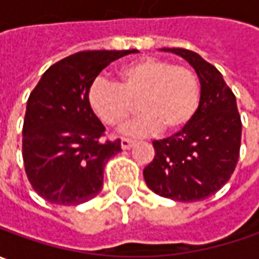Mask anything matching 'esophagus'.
<instances>
[{
  "label": "esophagus",
  "mask_w": 259,
  "mask_h": 259,
  "mask_svg": "<svg viewBox=\"0 0 259 259\" xmlns=\"http://www.w3.org/2000/svg\"><path fill=\"white\" fill-rule=\"evenodd\" d=\"M120 145L123 150H129L130 147L135 145V142H133V140H130V139H121Z\"/></svg>",
  "instance_id": "1"
}]
</instances>
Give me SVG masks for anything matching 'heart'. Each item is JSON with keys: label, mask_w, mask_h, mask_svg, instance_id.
<instances>
[{"label": "heart", "mask_w": 259, "mask_h": 259, "mask_svg": "<svg viewBox=\"0 0 259 259\" xmlns=\"http://www.w3.org/2000/svg\"><path fill=\"white\" fill-rule=\"evenodd\" d=\"M117 84L96 78L89 87L87 100L93 113L110 127L129 120L138 104L140 116L124 133L149 136L162 127L175 132L185 127L198 112L201 83L186 66H175L162 58L146 57L117 70Z\"/></svg>", "instance_id": "obj_1"}]
</instances>
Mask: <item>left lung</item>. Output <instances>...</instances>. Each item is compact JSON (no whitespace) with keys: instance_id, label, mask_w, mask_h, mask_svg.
Returning <instances> with one entry per match:
<instances>
[{"instance_id":"8db88e82","label":"left lung","mask_w":259,"mask_h":259,"mask_svg":"<svg viewBox=\"0 0 259 259\" xmlns=\"http://www.w3.org/2000/svg\"><path fill=\"white\" fill-rule=\"evenodd\" d=\"M185 58L201 83L198 112L182 130L155 140V157L145 167L149 189L179 202L206 199L234 174L239 157L242 123L235 94L217 67L185 49H162Z\"/></svg>"}]
</instances>
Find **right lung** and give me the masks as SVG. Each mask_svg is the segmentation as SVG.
Wrapping results in <instances>:
<instances>
[{
  "mask_svg": "<svg viewBox=\"0 0 259 259\" xmlns=\"http://www.w3.org/2000/svg\"><path fill=\"white\" fill-rule=\"evenodd\" d=\"M138 50L80 51L53 64L28 97L23 159L32 189L50 203L74 206L102 191L107 160L120 139L103 140L104 126L89 106V87L112 61Z\"/></svg>",
  "mask_w": 259,
  "mask_h": 259,
  "instance_id": "1",
  "label": "right lung"
}]
</instances>
